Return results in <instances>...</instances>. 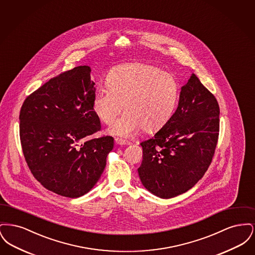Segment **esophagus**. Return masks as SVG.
<instances>
[{
	"label": "esophagus",
	"mask_w": 255,
	"mask_h": 255,
	"mask_svg": "<svg viewBox=\"0 0 255 255\" xmlns=\"http://www.w3.org/2000/svg\"><path fill=\"white\" fill-rule=\"evenodd\" d=\"M115 141H116V143L119 144V145H129V144H130L128 141L123 140L122 138H116Z\"/></svg>",
	"instance_id": "obj_1"
}]
</instances>
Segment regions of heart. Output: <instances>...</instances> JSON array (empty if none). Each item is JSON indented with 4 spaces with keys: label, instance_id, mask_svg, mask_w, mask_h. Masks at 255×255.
<instances>
[{
    "label": "heart",
    "instance_id": "heart-1",
    "mask_svg": "<svg viewBox=\"0 0 255 255\" xmlns=\"http://www.w3.org/2000/svg\"><path fill=\"white\" fill-rule=\"evenodd\" d=\"M106 85L97 88L93 101L100 121L111 124L123 109L127 111L109 129V133L131 136L141 128L160 129L169 121L180 88L171 73L142 63L124 64L108 73Z\"/></svg>",
    "mask_w": 255,
    "mask_h": 255
}]
</instances>
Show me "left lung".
<instances>
[{
    "label": "left lung",
    "mask_w": 255,
    "mask_h": 255,
    "mask_svg": "<svg viewBox=\"0 0 255 255\" xmlns=\"http://www.w3.org/2000/svg\"><path fill=\"white\" fill-rule=\"evenodd\" d=\"M219 116L216 98L192 73L169 121L140 143L143 158L137 171L149 192L174 198L203 178L217 145Z\"/></svg>",
    "instance_id": "1"
}]
</instances>
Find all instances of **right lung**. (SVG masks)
Returning <instances> with one entry per match:
<instances>
[{
    "mask_svg": "<svg viewBox=\"0 0 255 255\" xmlns=\"http://www.w3.org/2000/svg\"><path fill=\"white\" fill-rule=\"evenodd\" d=\"M91 71L79 66L51 78L25 98L19 117L22 149L32 175L49 191L68 198L95 186L114 148L112 136L89 138L100 130Z\"/></svg>",
    "mask_w": 255,
    "mask_h": 255,
    "instance_id": "1",
    "label": "right lung"
}]
</instances>
